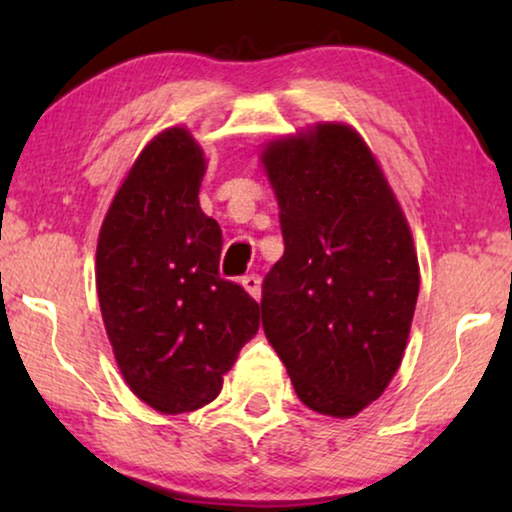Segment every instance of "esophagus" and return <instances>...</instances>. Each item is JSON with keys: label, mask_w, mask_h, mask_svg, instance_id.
Wrapping results in <instances>:
<instances>
[{"label": "esophagus", "mask_w": 512, "mask_h": 512, "mask_svg": "<svg viewBox=\"0 0 512 512\" xmlns=\"http://www.w3.org/2000/svg\"><path fill=\"white\" fill-rule=\"evenodd\" d=\"M242 286L244 289H247V293L251 298H261V277L258 275H254V272H251V275H244L242 277Z\"/></svg>", "instance_id": "1"}]
</instances>
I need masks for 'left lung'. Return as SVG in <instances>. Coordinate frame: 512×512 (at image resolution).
Instances as JSON below:
<instances>
[{
  "instance_id": "8db88e82",
  "label": "left lung",
  "mask_w": 512,
  "mask_h": 512,
  "mask_svg": "<svg viewBox=\"0 0 512 512\" xmlns=\"http://www.w3.org/2000/svg\"><path fill=\"white\" fill-rule=\"evenodd\" d=\"M284 256L263 279V331L300 401L354 417L401 366L419 293L408 221L359 132L319 123L261 153Z\"/></svg>"
}]
</instances>
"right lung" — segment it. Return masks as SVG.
Wrapping results in <instances>:
<instances>
[{"instance_id":"right-lung-1","label":"right lung","mask_w":512,"mask_h":512,"mask_svg":"<svg viewBox=\"0 0 512 512\" xmlns=\"http://www.w3.org/2000/svg\"><path fill=\"white\" fill-rule=\"evenodd\" d=\"M202 149L186 128L151 139L118 188L97 242V296L118 368L163 415L212 403L261 324L219 275L221 228L200 209Z\"/></svg>"}]
</instances>
